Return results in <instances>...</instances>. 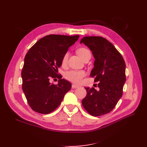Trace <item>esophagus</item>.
<instances>
[{"label": "esophagus", "instance_id": "esophagus-1", "mask_svg": "<svg viewBox=\"0 0 147 147\" xmlns=\"http://www.w3.org/2000/svg\"><path fill=\"white\" fill-rule=\"evenodd\" d=\"M72 88H78L79 86H78L76 85H74V84H73V85H72Z\"/></svg>", "mask_w": 147, "mask_h": 147}]
</instances>
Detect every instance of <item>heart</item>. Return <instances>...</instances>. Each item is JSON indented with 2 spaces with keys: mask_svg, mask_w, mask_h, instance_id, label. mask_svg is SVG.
I'll return each instance as SVG.
<instances>
[{
  "mask_svg": "<svg viewBox=\"0 0 147 147\" xmlns=\"http://www.w3.org/2000/svg\"><path fill=\"white\" fill-rule=\"evenodd\" d=\"M77 54L79 55L81 58L83 59L85 58L86 56L88 55H91L89 50L85 47H81L77 50ZM69 54L68 52L65 53L64 55L62 57L61 63L62 65H65L67 64V59H68ZM86 76L85 71L83 70H71L69 71H67L64 74L65 78L69 82L74 83H80L82 82L83 78Z\"/></svg>",
  "mask_w": 147,
  "mask_h": 147,
  "instance_id": "obj_1",
  "label": "heart"
}]
</instances>
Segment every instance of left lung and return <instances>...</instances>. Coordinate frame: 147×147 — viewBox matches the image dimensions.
I'll return each instance as SVG.
<instances>
[{
	"label": "left lung",
	"instance_id": "1",
	"mask_svg": "<svg viewBox=\"0 0 147 147\" xmlns=\"http://www.w3.org/2000/svg\"><path fill=\"white\" fill-rule=\"evenodd\" d=\"M93 53L95 61L90 76L99 82L98 90L85 88L82 100L85 110L93 116H100L113 110L123 95L126 82V64L115 47L102 36H85L81 40Z\"/></svg>",
	"mask_w": 147,
	"mask_h": 147
}]
</instances>
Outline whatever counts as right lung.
<instances>
[{"instance_id": "add662e5", "label": "right lung", "mask_w": 147, "mask_h": 147, "mask_svg": "<svg viewBox=\"0 0 147 147\" xmlns=\"http://www.w3.org/2000/svg\"><path fill=\"white\" fill-rule=\"evenodd\" d=\"M79 36L49 35L40 39L28 51L21 71L22 88L33 111L51 113L70 90L71 83L57 76L58 68L63 55ZM51 77L58 78L57 85L49 83Z\"/></svg>"}]
</instances>
